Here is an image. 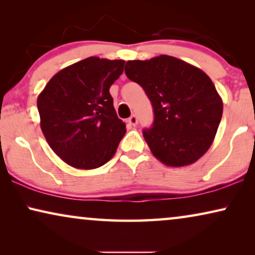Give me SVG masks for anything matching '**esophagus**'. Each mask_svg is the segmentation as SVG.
Segmentation results:
<instances>
[{"label": "esophagus", "mask_w": 255, "mask_h": 255, "mask_svg": "<svg viewBox=\"0 0 255 255\" xmlns=\"http://www.w3.org/2000/svg\"><path fill=\"white\" fill-rule=\"evenodd\" d=\"M128 123H130L131 125H133V127H135V125L138 124V117L135 116V115H132V116L128 118Z\"/></svg>", "instance_id": "34e87169"}]
</instances>
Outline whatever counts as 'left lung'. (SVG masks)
Returning <instances> with one entry per match:
<instances>
[{"instance_id": "1", "label": "left lung", "mask_w": 255, "mask_h": 255, "mask_svg": "<svg viewBox=\"0 0 255 255\" xmlns=\"http://www.w3.org/2000/svg\"><path fill=\"white\" fill-rule=\"evenodd\" d=\"M125 74L152 102L154 121L142 134L153 155L169 167L197 161L214 141L223 115V101L211 79L165 54L128 61Z\"/></svg>"}]
</instances>
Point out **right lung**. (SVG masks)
I'll return each instance as SVG.
<instances>
[{
  "instance_id": "1",
  "label": "right lung",
  "mask_w": 255,
  "mask_h": 255,
  "mask_svg": "<svg viewBox=\"0 0 255 255\" xmlns=\"http://www.w3.org/2000/svg\"><path fill=\"white\" fill-rule=\"evenodd\" d=\"M124 60L89 57L61 69L37 100L40 128L50 147L67 165L94 169L113 158L127 128L109 89Z\"/></svg>"
}]
</instances>
